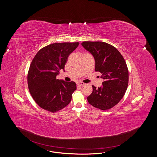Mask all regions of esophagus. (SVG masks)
I'll use <instances>...</instances> for the list:
<instances>
[{
    "label": "esophagus",
    "instance_id": "obj_1",
    "mask_svg": "<svg viewBox=\"0 0 157 157\" xmlns=\"http://www.w3.org/2000/svg\"><path fill=\"white\" fill-rule=\"evenodd\" d=\"M77 85H78V86H83V85H85V83H83V82H78V83H77Z\"/></svg>",
    "mask_w": 157,
    "mask_h": 157
}]
</instances>
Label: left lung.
<instances>
[{"label": "left lung", "instance_id": "8db88e82", "mask_svg": "<svg viewBox=\"0 0 157 157\" xmlns=\"http://www.w3.org/2000/svg\"><path fill=\"white\" fill-rule=\"evenodd\" d=\"M82 45L94 56L95 71L101 72L104 80L101 87L92 85L88 101L101 110L109 109L120 102L127 90L129 74L126 62L118 49L109 44L85 41Z\"/></svg>", "mask_w": 157, "mask_h": 157}]
</instances>
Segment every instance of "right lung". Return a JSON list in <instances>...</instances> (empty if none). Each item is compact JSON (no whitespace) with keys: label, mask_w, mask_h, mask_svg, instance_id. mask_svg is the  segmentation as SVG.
I'll use <instances>...</instances> for the list:
<instances>
[{"label":"right lung","mask_w":157,"mask_h":157,"mask_svg":"<svg viewBox=\"0 0 157 157\" xmlns=\"http://www.w3.org/2000/svg\"><path fill=\"white\" fill-rule=\"evenodd\" d=\"M79 42L54 43L40 49L30 63L28 73V86L33 100L41 108L58 112L69 104L76 90L75 82L56 79L63 69L69 55Z\"/></svg>","instance_id":"add662e5"}]
</instances>
